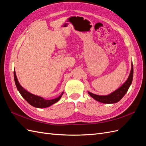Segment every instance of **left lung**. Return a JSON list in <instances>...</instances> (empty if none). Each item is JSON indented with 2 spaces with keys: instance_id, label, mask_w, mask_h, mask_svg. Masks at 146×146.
I'll list each match as a JSON object with an SVG mask.
<instances>
[{
  "instance_id": "1",
  "label": "left lung",
  "mask_w": 146,
  "mask_h": 146,
  "mask_svg": "<svg viewBox=\"0 0 146 146\" xmlns=\"http://www.w3.org/2000/svg\"><path fill=\"white\" fill-rule=\"evenodd\" d=\"M133 78V65L131 64V70L129 75L128 80L126 81L125 83L123 84L120 88H119L117 90H116L113 92L111 93L107 96H99L92 93L88 92V94L90 95L93 99L100 102L104 104H113L117 103L125 95L128 91L130 85L132 83Z\"/></svg>"
}]
</instances>
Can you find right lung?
<instances>
[{
  "label": "right lung",
  "instance_id": "obj_1",
  "mask_svg": "<svg viewBox=\"0 0 146 146\" xmlns=\"http://www.w3.org/2000/svg\"><path fill=\"white\" fill-rule=\"evenodd\" d=\"M14 80L18 91L20 92L21 96L23 97V98L27 100L30 105L36 108H46L52 106V104L58 102V100L60 99L62 96L63 94V92H62L61 95H60V96H58L57 98L51 100H46L44 98H41V97L34 95L31 94V93L28 92L27 91H26L25 89L20 84L19 82H18L16 76L15 71H14Z\"/></svg>",
  "mask_w": 146,
  "mask_h": 146
}]
</instances>
